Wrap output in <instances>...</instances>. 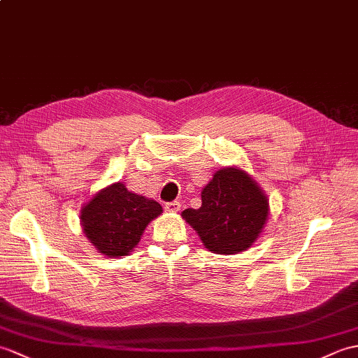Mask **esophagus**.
Returning a JSON list of instances; mask_svg holds the SVG:
<instances>
[{"label": "esophagus", "mask_w": 358, "mask_h": 358, "mask_svg": "<svg viewBox=\"0 0 358 358\" xmlns=\"http://www.w3.org/2000/svg\"><path fill=\"white\" fill-rule=\"evenodd\" d=\"M164 209L168 210V212L177 213V212L181 209V204H180V201H172V203H168V204H166Z\"/></svg>", "instance_id": "1"}]
</instances>
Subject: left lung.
<instances>
[{
    "label": "left lung",
    "instance_id": "8db88e82",
    "mask_svg": "<svg viewBox=\"0 0 358 358\" xmlns=\"http://www.w3.org/2000/svg\"><path fill=\"white\" fill-rule=\"evenodd\" d=\"M270 213L268 196L253 177L236 166L218 169L201 190V207L181 217L207 250L236 255L259 238Z\"/></svg>",
    "mask_w": 358,
    "mask_h": 358
}]
</instances>
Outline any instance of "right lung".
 <instances>
[{"mask_svg":"<svg viewBox=\"0 0 358 358\" xmlns=\"http://www.w3.org/2000/svg\"><path fill=\"white\" fill-rule=\"evenodd\" d=\"M162 213L159 203L117 181L91 196L79 218L82 231L99 253L120 257L134 250L148 224Z\"/></svg>","mask_w":358,"mask_h":358,"instance_id":"1","label":"right lung"}]
</instances>
